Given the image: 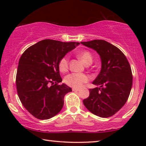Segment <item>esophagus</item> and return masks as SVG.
<instances>
[{
	"label": "esophagus",
	"instance_id": "esophagus-1",
	"mask_svg": "<svg viewBox=\"0 0 146 146\" xmlns=\"http://www.w3.org/2000/svg\"><path fill=\"white\" fill-rule=\"evenodd\" d=\"M73 91H78L79 90V89L78 88H72Z\"/></svg>",
	"mask_w": 146,
	"mask_h": 146
}]
</instances>
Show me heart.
<instances>
[{"mask_svg":"<svg viewBox=\"0 0 146 146\" xmlns=\"http://www.w3.org/2000/svg\"><path fill=\"white\" fill-rule=\"evenodd\" d=\"M78 57L86 65L91 64L93 62V56L88 51H82L77 54ZM69 56H64L58 62V69L62 73H65L69 68ZM90 80V77L83 73H71L69 74L64 78V82L69 86L78 88L82 86L84 84L88 82Z\"/></svg>","mask_w":146,"mask_h":146,"instance_id":"obj_1","label":"heart"}]
</instances>
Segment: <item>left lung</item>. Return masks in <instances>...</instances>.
<instances>
[{
	"label": "left lung",
	"instance_id": "obj_1",
	"mask_svg": "<svg viewBox=\"0 0 146 146\" xmlns=\"http://www.w3.org/2000/svg\"><path fill=\"white\" fill-rule=\"evenodd\" d=\"M100 56L102 69L93 84L100 88L90 89L83 100L93 114L108 118L117 113L128 99L133 84L131 68L126 56L117 47L104 40L81 42Z\"/></svg>",
	"mask_w": 146,
	"mask_h": 146
}]
</instances>
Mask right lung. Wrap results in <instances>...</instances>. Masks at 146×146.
Returning <instances> with one entry per match:
<instances>
[{"instance_id": "add662e5", "label": "right lung", "mask_w": 146, "mask_h": 146, "mask_svg": "<svg viewBox=\"0 0 146 146\" xmlns=\"http://www.w3.org/2000/svg\"><path fill=\"white\" fill-rule=\"evenodd\" d=\"M79 42L45 39L26 49L20 58L16 75L19 99L28 112L46 120L60 111L64 98L71 88L59 84L62 79L58 62Z\"/></svg>"}]
</instances>
